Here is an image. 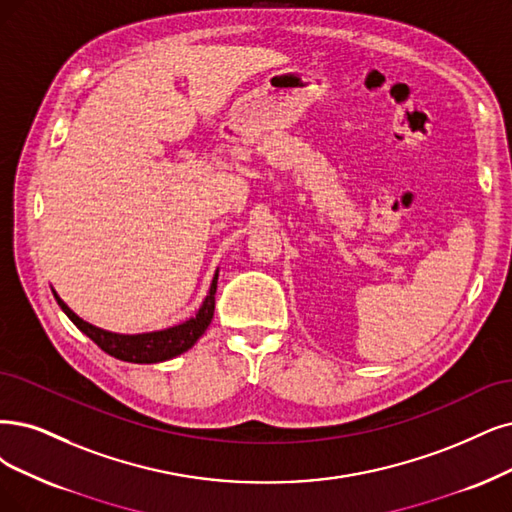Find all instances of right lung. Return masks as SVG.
I'll return each mask as SVG.
<instances>
[{
	"label": "right lung",
	"mask_w": 512,
	"mask_h": 512,
	"mask_svg": "<svg viewBox=\"0 0 512 512\" xmlns=\"http://www.w3.org/2000/svg\"><path fill=\"white\" fill-rule=\"evenodd\" d=\"M217 278H219V270L215 272V276L211 280V287H208V293L202 301V306L198 308V312L192 318H187V320H183V323L173 325L168 329L149 331V333H113V331H105L101 327H94V325L86 323L84 318L75 314L65 304V301L56 295L54 289H52V293H54L56 304L61 306V310L67 314L71 323L78 327L84 335H88L103 352H107L113 358H120V361H126V363L151 365V363L170 361V358L187 352L204 335V331L208 329V325H211L213 314H215Z\"/></svg>",
	"instance_id": "obj_1"
}]
</instances>
